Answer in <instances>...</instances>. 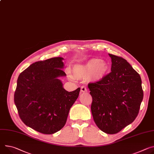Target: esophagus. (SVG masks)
<instances>
[{
  "label": "esophagus",
  "mask_w": 154,
  "mask_h": 154,
  "mask_svg": "<svg viewBox=\"0 0 154 154\" xmlns=\"http://www.w3.org/2000/svg\"><path fill=\"white\" fill-rule=\"evenodd\" d=\"M87 88L85 87V86H82L81 87V90H80V93H85L87 92Z\"/></svg>",
  "instance_id": "1"
}]
</instances>
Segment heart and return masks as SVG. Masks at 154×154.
Instances as JSON below:
<instances>
[{"label":"heart","instance_id":"heart-1","mask_svg":"<svg viewBox=\"0 0 154 154\" xmlns=\"http://www.w3.org/2000/svg\"><path fill=\"white\" fill-rule=\"evenodd\" d=\"M109 69L106 61L93 58L83 64L75 65L73 69V76L76 79L90 76L94 81H100L106 75Z\"/></svg>","mask_w":154,"mask_h":154}]
</instances>
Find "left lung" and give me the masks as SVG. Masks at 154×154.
Masks as SVG:
<instances>
[{
  "label": "left lung",
  "mask_w": 154,
  "mask_h": 154,
  "mask_svg": "<svg viewBox=\"0 0 154 154\" xmlns=\"http://www.w3.org/2000/svg\"><path fill=\"white\" fill-rule=\"evenodd\" d=\"M111 72L103 79L89 83L91 110L97 127L107 134H116L137 116L143 99L139 74L122 57L109 54Z\"/></svg>",
  "instance_id": "8db88e82"
}]
</instances>
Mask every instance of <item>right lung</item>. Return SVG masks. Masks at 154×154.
Masks as SVG:
<instances>
[{
	"mask_svg": "<svg viewBox=\"0 0 154 154\" xmlns=\"http://www.w3.org/2000/svg\"><path fill=\"white\" fill-rule=\"evenodd\" d=\"M61 57L39 61L19 75L14 102L23 122L34 130L51 134L66 124L80 90L68 92L58 77L66 76Z\"/></svg>",
	"mask_w": 154,
	"mask_h": 154,
	"instance_id": "obj_1",
	"label": "right lung"
}]
</instances>
